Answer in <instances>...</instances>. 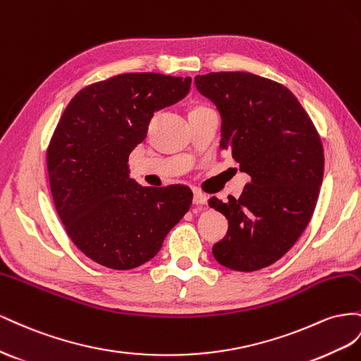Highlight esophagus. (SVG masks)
<instances>
[{
  "label": "esophagus",
  "mask_w": 361,
  "mask_h": 361,
  "mask_svg": "<svg viewBox=\"0 0 361 361\" xmlns=\"http://www.w3.org/2000/svg\"><path fill=\"white\" fill-rule=\"evenodd\" d=\"M193 204L200 205V207H204V205L207 204V195L200 192V190H195L193 192Z\"/></svg>",
  "instance_id": "obj_1"
}]
</instances>
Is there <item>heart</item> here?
Segmentation results:
<instances>
[{
  "mask_svg": "<svg viewBox=\"0 0 361 361\" xmlns=\"http://www.w3.org/2000/svg\"><path fill=\"white\" fill-rule=\"evenodd\" d=\"M200 109H205V107H204V106H198V107H195L192 111H195V110H200ZM192 111H190V113H192Z\"/></svg>",
  "mask_w": 361,
  "mask_h": 361,
  "instance_id": "obj_1",
  "label": "heart"
}]
</instances>
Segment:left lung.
<instances>
[{
    "label": "left lung",
    "instance_id": "8db88e82",
    "mask_svg": "<svg viewBox=\"0 0 361 361\" xmlns=\"http://www.w3.org/2000/svg\"><path fill=\"white\" fill-rule=\"evenodd\" d=\"M195 86L218 107L221 148L251 177L239 198L209 200L228 219L214 243L222 266L252 272L289 251L310 222L324 177L321 136L286 86L250 72H210Z\"/></svg>",
    "mask_w": 361,
    "mask_h": 361
}]
</instances>
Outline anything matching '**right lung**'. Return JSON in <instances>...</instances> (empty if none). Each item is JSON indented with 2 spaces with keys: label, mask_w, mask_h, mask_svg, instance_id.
Masks as SVG:
<instances>
[{
  "label": "right lung",
  "mask_w": 361,
  "mask_h": 361,
  "mask_svg": "<svg viewBox=\"0 0 361 361\" xmlns=\"http://www.w3.org/2000/svg\"><path fill=\"white\" fill-rule=\"evenodd\" d=\"M190 83L119 74L81 89L61 115L47 149L51 195L71 240L98 264L127 271L149 262L189 212V188H142L130 178L128 156L154 113L186 97Z\"/></svg>",
  "instance_id": "obj_1"
}]
</instances>
